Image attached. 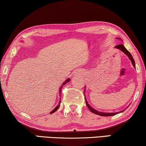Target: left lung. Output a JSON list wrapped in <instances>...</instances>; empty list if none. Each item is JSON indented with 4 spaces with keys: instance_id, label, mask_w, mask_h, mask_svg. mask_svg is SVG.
Masks as SVG:
<instances>
[{
    "instance_id": "1",
    "label": "left lung",
    "mask_w": 146,
    "mask_h": 146,
    "mask_svg": "<svg viewBox=\"0 0 146 146\" xmlns=\"http://www.w3.org/2000/svg\"><path fill=\"white\" fill-rule=\"evenodd\" d=\"M115 48H117L123 51L124 53L126 54V55H127L128 57H129L130 58V60H131L132 64V65H133V66L135 67V62H134V60L133 59V58H132L131 54H130V52L128 51L127 49H126V48L124 46L123 44L117 45V46H115ZM85 102H86V104L87 107H88V108L89 109V110H90L91 112L94 113H95V114L100 115V116H104V117H106V116H113V115H117V113H119L124 111H122L117 112V113H103V112H99L98 111H96V110H94V109H93L92 107H91V106H90V105H89V104H88V102H87L86 98H85Z\"/></svg>"
}]
</instances>
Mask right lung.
<instances>
[{"label":"right lung","instance_id":"right-lung-1","mask_svg":"<svg viewBox=\"0 0 146 146\" xmlns=\"http://www.w3.org/2000/svg\"><path fill=\"white\" fill-rule=\"evenodd\" d=\"M69 80H70V79H67L66 80V81H65L64 82V83H63L62 84V86H61V87H60V96H62V95H61V91H62V90H61V89H62V87H63V86H64V85H65V84H67V82H68L69 81ZM60 100H60V102H59V104H58V105L57 106H56V107L55 108H54V110H53V111H52L50 112V114H52V113H54V112H55L56 111H57L58 110V108H59V107H60V103H61V102H60Z\"/></svg>","mask_w":146,"mask_h":146}]
</instances>
